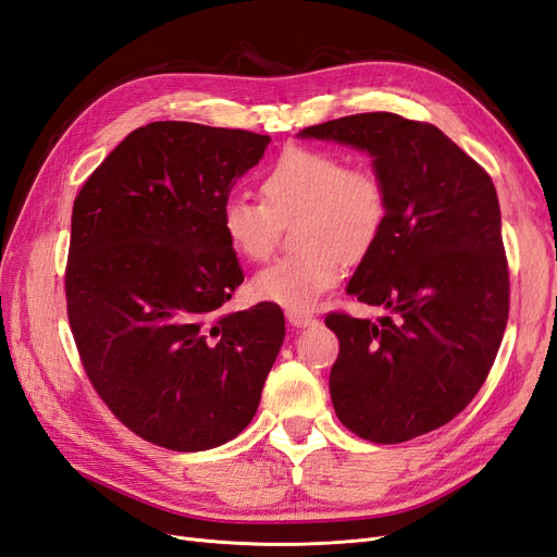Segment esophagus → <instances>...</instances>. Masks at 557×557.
Returning a JSON list of instances; mask_svg holds the SVG:
<instances>
[{"mask_svg":"<svg viewBox=\"0 0 557 557\" xmlns=\"http://www.w3.org/2000/svg\"><path fill=\"white\" fill-rule=\"evenodd\" d=\"M285 318H288L290 325H295V327H311L318 323L315 315H311L309 311H288L285 313Z\"/></svg>","mask_w":557,"mask_h":557,"instance_id":"esophagus-1","label":"esophagus"}]
</instances>
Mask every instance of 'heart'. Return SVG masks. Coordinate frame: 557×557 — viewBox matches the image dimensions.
<instances>
[{"label": "heart", "instance_id": "b5f03b06", "mask_svg": "<svg viewBox=\"0 0 557 557\" xmlns=\"http://www.w3.org/2000/svg\"><path fill=\"white\" fill-rule=\"evenodd\" d=\"M260 195L264 205L227 197L221 230L239 258L260 262L274 250L281 225L295 222V256L281 258L250 281L260 301L307 311L344 276L346 262L374 250L387 225L385 183L362 166L318 148H288L269 166Z\"/></svg>", "mask_w": 557, "mask_h": 557}]
</instances>
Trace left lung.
Wrapping results in <instances>:
<instances>
[{
	"label": "left lung",
	"mask_w": 557,
	"mask_h": 557,
	"mask_svg": "<svg viewBox=\"0 0 557 557\" xmlns=\"http://www.w3.org/2000/svg\"><path fill=\"white\" fill-rule=\"evenodd\" d=\"M364 150L385 183L387 225L346 293L387 313H330L334 413L362 440L401 444L446 425L481 391L509 318L493 178L430 123L356 113L299 132Z\"/></svg>",
	"instance_id": "obj_1"
}]
</instances>
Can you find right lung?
Instances as JSON below:
<instances>
[{"label": "right lung", "instance_id": "right-lung-1", "mask_svg": "<svg viewBox=\"0 0 557 557\" xmlns=\"http://www.w3.org/2000/svg\"><path fill=\"white\" fill-rule=\"evenodd\" d=\"M267 134L160 121L129 132L72 213L66 315L83 369L141 440L223 446L258 411L285 320L276 305L221 313L244 272L221 207Z\"/></svg>", "mask_w": 557, "mask_h": 557}]
</instances>
